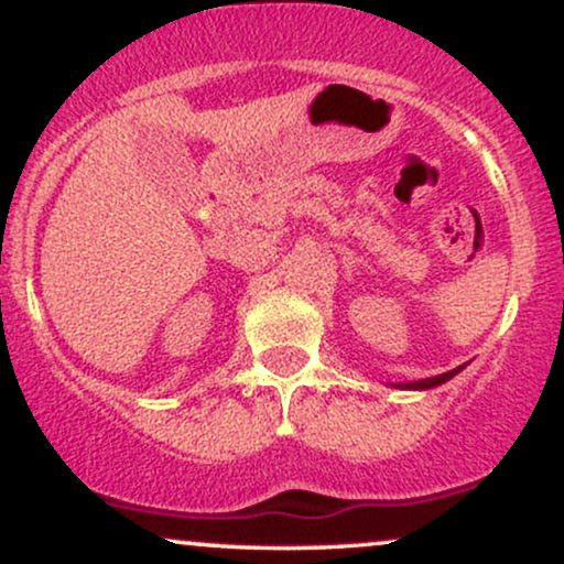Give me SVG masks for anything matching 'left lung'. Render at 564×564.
Returning <instances> with one entry per match:
<instances>
[{"instance_id": "8db88e82", "label": "left lung", "mask_w": 564, "mask_h": 564, "mask_svg": "<svg viewBox=\"0 0 564 564\" xmlns=\"http://www.w3.org/2000/svg\"><path fill=\"white\" fill-rule=\"evenodd\" d=\"M462 368H464V366L453 368V371H448V373H440V377H432V379H419V381H403V384H392V387H398V390H432V387L445 384V381L456 377V373L462 371Z\"/></svg>"}]
</instances>
